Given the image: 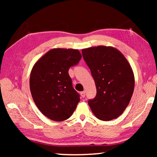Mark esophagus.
I'll use <instances>...</instances> for the list:
<instances>
[{
    "mask_svg": "<svg viewBox=\"0 0 157 157\" xmlns=\"http://www.w3.org/2000/svg\"><path fill=\"white\" fill-rule=\"evenodd\" d=\"M80 95L82 98H84L85 97V91H82L80 93Z\"/></svg>",
    "mask_w": 157,
    "mask_h": 157,
    "instance_id": "esophagus-1",
    "label": "esophagus"
}]
</instances>
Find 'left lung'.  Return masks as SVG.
Masks as SVG:
<instances>
[{
    "instance_id": "obj_1",
    "label": "left lung",
    "mask_w": 157,
    "mask_h": 157,
    "mask_svg": "<svg viewBox=\"0 0 157 157\" xmlns=\"http://www.w3.org/2000/svg\"><path fill=\"white\" fill-rule=\"evenodd\" d=\"M91 70L97 94L88 104L96 118L108 121L120 116L131 100L134 75L131 66L118 49L98 46L82 50Z\"/></svg>"
}]
</instances>
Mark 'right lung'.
Returning a JSON list of instances; mask_svg holds the SVG:
<instances>
[{
    "label": "right lung",
    "instance_id": "add662e5",
    "mask_svg": "<svg viewBox=\"0 0 157 157\" xmlns=\"http://www.w3.org/2000/svg\"><path fill=\"white\" fill-rule=\"evenodd\" d=\"M82 58L78 50L53 48L36 61L30 73V88L36 107L52 121L70 118L80 100L68 69Z\"/></svg>",
    "mask_w": 157,
    "mask_h": 157
}]
</instances>
